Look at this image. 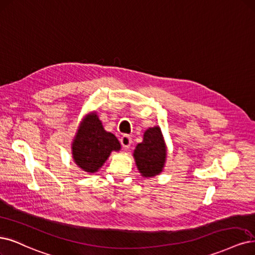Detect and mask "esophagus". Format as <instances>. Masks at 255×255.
Masks as SVG:
<instances>
[{
  "label": "esophagus",
  "instance_id": "obj_1",
  "mask_svg": "<svg viewBox=\"0 0 255 255\" xmlns=\"http://www.w3.org/2000/svg\"><path fill=\"white\" fill-rule=\"evenodd\" d=\"M120 142L124 148H128L131 143V138L128 135H124L120 138Z\"/></svg>",
  "mask_w": 255,
  "mask_h": 255
}]
</instances>
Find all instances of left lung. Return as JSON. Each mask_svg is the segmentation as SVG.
Segmentation results:
<instances>
[{"mask_svg": "<svg viewBox=\"0 0 255 255\" xmlns=\"http://www.w3.org/2000/svg\"><path fill=\"white\" fill-rule=\"evenodd\" d=\"M135 162L141 176L148 178L159 175L165 163L166 145L159 127L148 128L143 134L142 142L134 150Z\"/></svg>", "mask_w": 255, "mask_h": 255, "instance_id": "1", "label": "left lung"}]
</instances>
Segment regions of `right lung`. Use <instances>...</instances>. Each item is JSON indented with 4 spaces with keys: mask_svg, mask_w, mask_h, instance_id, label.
I'll return each instance as SVG.
<instances>
[{
    "mask_svg": "<svg viewBox=\"0 0 255 255\" xmlns=\"http://www.w3.org/2000/svg\"><path fill=\"white\" fill-rule=\"evenodd\" d=\"M120 148L117 137L103 128L96 112L83 118L72 144L76 164L87 173L97 172L111 153Z\"/></svg>",
    "mask_w": 255,
    "mask_h": 255,
    "instance_id": "add662e5",
    "label": "right lung"
}]
</instances>
